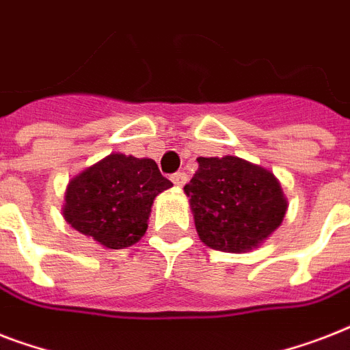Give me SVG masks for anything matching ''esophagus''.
<instances>
[{
    "instance_id": "1",
    "label": "esophagus",
    "mask_w": 350,
    "mask_h": 350,
    "mask_svg": "<svg viewBox=\"0 0 350 350\" xmlns=\"http://www.w3.org/2000/svg\"><path fill=\"white\" fill-rule=\"evenodd\" d=\"M170 180H172V183H174L178 189H181V187L187 183V180H189V176H187L185 172H176V174L170 176Z\"/></svg>"
}]
</instances>
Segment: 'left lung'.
I'll list each match as a JSON object with an SVG mask.
<instances>
[{
	"instance_id": "8db88e82",
	"label": "left lung",
	"mask_w": 350,
	"mask_h": 350,
	"mask_svg": "<svg viewBox=\"0 0 350 350\" xmlns=\"http://www.w3.org/2000/svg\"><path fill=\"white\" fill-rule=\"evenodd\" d=\"M198 165L183 191L207 247L245 252L282 225L287 202L272 172L236 156L198 158Z\"/></svg>"
}]
</instances>
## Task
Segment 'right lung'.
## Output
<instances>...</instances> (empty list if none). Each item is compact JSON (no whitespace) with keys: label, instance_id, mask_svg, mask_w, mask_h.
<instances>
[{"label":"right lung","instance_id":"1","mask_svg":"<svg viewBox=\"0 0 350 350\" xmlns=\"http://www.w3.org/2000/svg\"><path fill=\"white\" fill-rule=\"evenodd\" d=\"M154 159L111 154L67 187L63 216L109 249H125L147 230L154 198L170 189Z\"/></svg>","mask_w":350,"mask_h":350}]
</instances>
